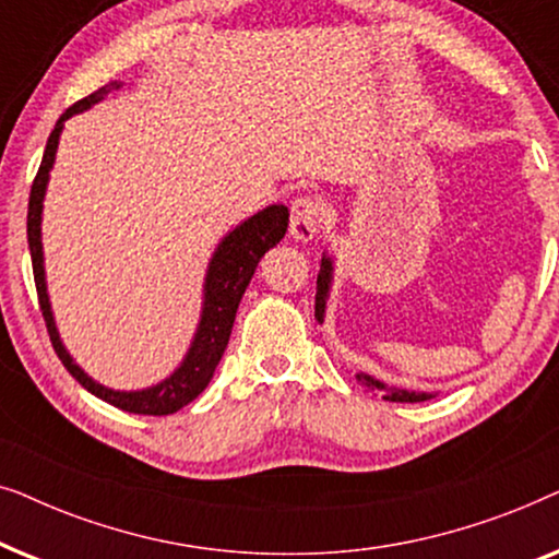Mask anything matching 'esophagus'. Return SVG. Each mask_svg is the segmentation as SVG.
I'll return each mask as SVG.
<instances>
[{"instance_id":"1","label":"esophagus","mask_w":559,"mask_h":559,"mask_svg":"<svg viewBox=\"0 0 559 559\" xmlns=\"http://www.w3.org/2000/svg\"><path fill=\"white\" fill-rule=\"evenodd\" d=\"M320 228V205L316 198L300 195L289 205V234L297 241H312Z\"/></svg>"}]
</instances>
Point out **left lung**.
I'll use <instances>...</instances> for the list:
<instances>
[{
    "mask_svg": "<svg viewBox=\"0 0 559 559\" xmlns=\"http://www.w3.org/2000/svg\"><path fill=\"white\" fill-rule=\"evenodd\" d=\"M331 282H333V259L323 254V262H320V272H318V293H316V318L318 323H323L325 318V302L328 295H331ZM356 379L361 381L364 386H369L371 392H381V396L389 402H427L432 400L430 392H407V389H396V386H386L384 381L369 377V373H356Z\"/></svg>",
    "mask_w": 559,
    "mask_h": 559,
    "instance_id": "obj_1",
    "label": "left lung"
}]
</instances>
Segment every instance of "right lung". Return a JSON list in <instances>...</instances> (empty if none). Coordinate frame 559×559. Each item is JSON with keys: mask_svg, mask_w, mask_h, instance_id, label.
<instances>
[{"mask_svg": "<svg viewBox=\"0 0 559 559\" xmlns=\"http://www.w3.org/2000/svg\"><path fill=\"white\" fill-rule=\"evenodd\" d=\"M119 88H121V81L106 83V86L94 91L91 96L75 102L71 109H66L63 117L58 119L56 129H52L48 136V144H45V155H43L40 170H37L33 180V190H29L27 243H29V257H33L37 300H40V310H43L45 325H48L50 343L66 369L71 371V377L79 381L83 389H88L91 394H96L98 400L114 404V407L132 412V415L159 417V415H173V412L182 409L186 404L193 402L205 386H209V381L213 379V371H216L221 356H224V350L228 346V335H231L241 295L247 293L249 282L254 277L259 259H262L272 247H277L282 236L287 234L289 211L287 205H266L264 211L254 213V216L243 221V224H239L234 231H228L224 239H221L218 249L213 251L211 257L209 272H205L201 323H198V331L193 335V343H190L186 358H182V364L170 373V377L159 381L155 386L140 389V392H119V389H109L91 379L66 350L63 341H60L58 335L56 318H52V310H50L48 285H45L43 234H40L43 198L50 180L52 163H56L63 121L71 119L73 114L91 109V106L102 102L106 94H111V91H119Z\"/></svg>", "mask_w": 559, "mask_h": 559, "instance_id": "right-lung-1", "label": "right lung"}]
</instances>
